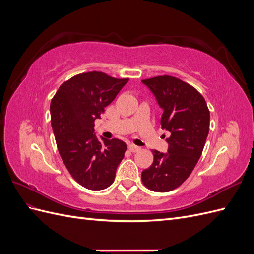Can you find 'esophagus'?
<instances>
[{"instance_id":"obj_1","label":"esophagus","mask_w":254,"mask_h":254,"mask_svg":"<svg viewBox=\"0 0 254 254\" xmlns=\"http://www.w3.org/2000/svg\"><path fill=\"white\" fill-rule=\"evenodd\" d=\"M128 149L131 151V152H136V151H139L141 148L139 147V146H136V145H133V144H129L128 145Z\"/></svg>"}]
</instances>
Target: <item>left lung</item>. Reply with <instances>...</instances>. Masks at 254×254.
<instances>
[{"label": "left lung", "instance_id": "1", "mask_svg": "<svg viewBox=\"0 0 254 254\" xmlns=\"http://www.w3.org/2000/svg\"><path fill=\"white\" fill-rule=\"evenodd\" d=\"M163 110L161 128L167 130V152L153 150L152 164L142 172L146 188L166 193L180 187L193 172L209 134L210 111L203 96L173 76L142 80Z\"/></svg>", "mask_w": 254, "mask_h": 254}]
</instances>
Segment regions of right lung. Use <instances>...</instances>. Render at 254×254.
I'll list each match as a JSON object with an SVG mask.
<instances>
[{"label":"right lung","mask_w":254,"mask_h":254,"mask_svg":"<svg viewBox=\"0 0 254 254\" xmlns=\"http://www.w3.org/2000/svg\"><path fill=\"white\" fill-rule=\"evenodd\" d=\"M128 80L102 72L78 74L61 84L51 102L59 155L73 179L88 190L110 187L124 158L127 145L119 139L97 137L94 121L101 119Z\"/></svg>","instance_id":"1"}]
</instances>
